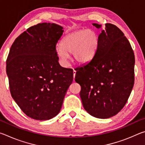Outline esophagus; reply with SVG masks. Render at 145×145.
I'll use <instances>...</instances> for the list:
<instances>
[{
	"label": "esophagus",
	"instance_id": "34e87169",
	"mask_svg": "<svg viewBox=\"0 0 145 145\" xmlns=\"http://www.w3.org/2000/svg\"><path fill=\"white\" fill-rule=\"evenodd\" d=\"M73 78H75V74H76V71L75 70H73Z\"/></svg>",
	"mask_w": 145,
	"mask_h": 145
}]
</instances>
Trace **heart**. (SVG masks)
<instances>
[{
  "instance_id": "1",
  "label": "heart",
  "mask_w": 145,
  "mask_h": 145,
  "mask_svg": "<svg viewBox=\"0 0 145 145\" xmlns=\"http://www.w3.org/2000/svg\"><path fill=\"white\" fill-rule=\"evenodd\" d=\"M99 45V36L91 29H80L66 35L56 48V52L64 65H67L70 54L75 62L88 63L94 57Z\"/></svg>"
}]
</instances>
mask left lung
<instances>
[{
  "label": "left lung",
  "instance_id": "obj_1",
  "mask_svg": "<svg viewBox=\"0 0 145 145\" xmlns=\"http://www.w3.org/2000/svg\"><path fill=\"white\" fill-rule=\"evenodd\" d=\"M134 51L123 33L105 24L94 57L76 70L75 80L81 87L80 96L88 113L105 119L121 111L134 86Z\"/></svg>",
  "mask_w": 145,
  "mask_h": 145
}]
</instances>
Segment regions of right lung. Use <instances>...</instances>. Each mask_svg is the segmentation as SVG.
<instances>
[{
  "label": "right lung",
  "mask_w": 145,
  "mask_h": 145,
  "mask_svg": "<svg viewBox=\"0 0 145 145\" xmlns=\"http://www.w3.org/2000/svg\"><path fill=\"white\" fill-rule=\"evenodd\" d=\"M63 29L50 23L30 27L16 38L7 58L11 96L34 120L56 116L73 81V70L61 67L56 52Z\"/></svg>",
  "instance_id": "obj_1"
}]
</instances>
